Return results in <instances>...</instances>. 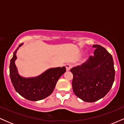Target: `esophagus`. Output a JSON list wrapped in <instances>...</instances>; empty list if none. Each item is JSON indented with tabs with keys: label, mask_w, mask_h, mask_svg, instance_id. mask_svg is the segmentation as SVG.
Listing matches in <instances>:
<instances>
[{
	"label": "esophagus",
	"mask_w": 124,
	"mask_h": 124,
	"mask_svg": "<svg viewBox=\"0 0 124 124\" xmlns=\"http://www.w3.org/2000/svg\"><path fill=\"white\" fill-rule=\"evenodd\" d=\"M72 68V64L68 63L66 65V70L67 71H69V70H70V69Z\"/></svg>",
	"instance_id": "obj_1"
}]
</instances>
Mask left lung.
<instances>
[{
	"instance_id": "8db88e82",
	"label": "left lung",
	"mask_w": 124,
	"mask_h": 124,
	"mask_svg": "<svg viewBox=\"0 0 124 124\" xmlns=\"http://www.w3.org/2000/svg\"><path fill=\"white\" fill-rule=\"evenodd\" d=\"M93 56L70 69L73 75L72 88L77 97L86 102L96 101L109 92L113 85L115 70L112 55L99 45Z\"/></svg>"
}]
</instances>
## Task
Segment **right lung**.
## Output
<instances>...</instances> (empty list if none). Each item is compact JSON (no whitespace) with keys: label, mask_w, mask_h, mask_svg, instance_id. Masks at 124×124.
Segmentation results:
<instances>
[{"label":"right lung","mask_w":124,"mask_h":124,"mask_svg":"<svg viewBox=\"0 0 124 124\" xmlns=\"http://www.w3.org/2000/svg\"><path fill=\"white\" fill-rule=\"evenodd\" d=\"M23 45L21 44L13 53L10 63V76L13 85L17 93L30 101H39L51 94L58 79L66 72V68L57 67L48 69L35 77L25 78L18 73L15 64L17 52Z\"/></svg>","instance_id":"add662e5"}]
</instances>
